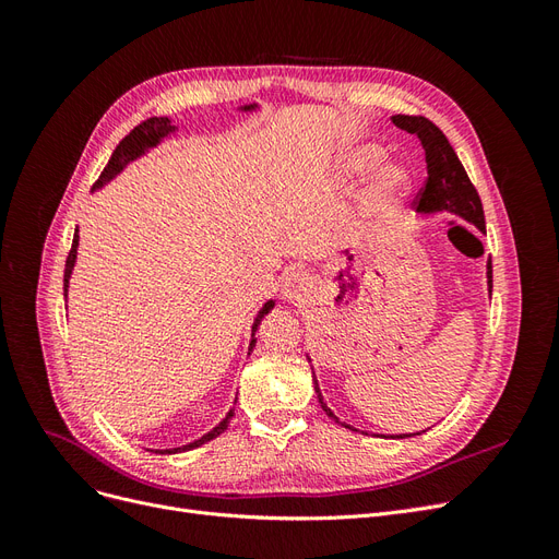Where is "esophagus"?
<instances>
[{"label": "esophagus", "mask_w": 559, "mask_h": 559, "mask_svg": "<svg viewBox=\"0 0 559 559\" xmlns=\"http://www.w3.org/2000/svg\"><path fill=\"white\" fill-rule=\"evenodd\" d=\"M312 292V277L302 270H296V273H289L284 277L282 284V296L286 300H302Z\"/></svg>", "instance_id": "obj_1"}]
</instances>
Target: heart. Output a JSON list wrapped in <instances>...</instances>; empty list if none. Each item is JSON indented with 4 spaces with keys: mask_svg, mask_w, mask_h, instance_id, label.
Masks as SVG:
<instances>
[{
    "mask_svg": "<svg viewBox=\"0 0 559 559\" xmlns=\"http://www.w3.org/2000/svg\"><path fill=\"white\" fill-rule=\"evenodd\" d=\"M384 160V151L378 146H354L347 158H345V170L347 173H368V170H376L378 165H382ZM405 175L399 170V167H392V170H386L380 179L378 186V193L373 198V207L378 212H386L389 210V202L394 198H399L405 191Z\"/></svg>",
    "mask_w": 559,
    "mask_h": 559,
    "instance_id": "1",
    "label": "heart"
}]
</instances>
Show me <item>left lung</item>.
I'll return each mask as SVG.
<instances>
[{
  "label": "left lung",
  "mask_w": 559,
  "mask_h": 559,
  "mask_svg": "<svg viewBox=\"0 0 559 559\" xmlns=\"http://www.w3.org/2000/svg\"><path fill=\"white\" fill-rule=\"evenodd\" d=\"M392 123L405 132L417 134V140L425 148V158H427V181L421 186L417 198H415V207L417 212H454L464 216L466 222H471L476 228L485 230V214H483V202L476 191V186L471 183L462 160L456 158L454 148L450 146L448 138L443 130L436 123H431L425 116H392ZM487 284H489V294H492V261L487 263ZM314 380V376H312ZM314 392L321 403V408L329 417L337 421V417L331 413L329 405L324 403V396L319 392V384L314 380ZM396 438H405L396 436Z\"/></svg>",
  "instance_id": "obj_1"
}]
</instances>
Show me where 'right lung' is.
<instances>
[{
  "instance_id": "right-lung-1",
  "label": "right lung",
  "mask_w": 559,
  "mask_h": 559,
  "mask_svg": "<svg viewBox=\"0 0 559 559\" xmlns=\"http://www.w3.org/2000/svg\"><path fill=\"white\" fill-rule=\"evenodd\" d=\"M247 109H251V107H245V111ZM175 130V126L170 123V118H165V116H154V118H146V121H142L138 128H132L126 138L118 142V146L114 148V154H111V158H109V163H107V167L103 170V175H99V179L93 183V189H99V186H103L105 181H109L111 177H116L118 173L123 170V167L130 163V160H134L138 156H142L146 148H151V146H156L163 138H167V134H170ZM76 247H79V233H74V240H72V249H70V253H67V263H64V296H67V284H70V275H72V267H74V261H76ZM273 306L275 302L273 300H267L265 306H263V310L259 312V317L253 319V326H251V335L257 333V329H259V324H261V319L273 310ZM253 343L257 341H251V347H253ZM233 419V411L222 419V425L218 427H214L210 433H205L202 438H198V441H193V443H189V445H183V448H175V450H158L160 454H165V452H181V450H193V448H200L202 443H207V441H212V438H216V436H222L224 431H226V427H228V421Z\"/></svg>"
}]
</instances>
